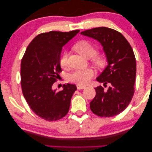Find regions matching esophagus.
Segmentation results:
<instances>
[{"mask_svg":"<svg viewBox=\"0 0 152 152\" xmlns=\"http://www.w3.org/2000/svg\"><path fill=\"white\" fill-rule=\"evenodd\" d=\"M77 89H79V90H80V89H84L86 88V86H83V85H77Z\"/></svg>","mask_w":152,"mask_h":152,"instance_id":"esophagus-1","label":"esophagus"}]
</instances>
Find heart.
Wrapping results in <instances>:
<instances>
[{
  "label": "heart",
  "instance_id": "heart-1",
  "mask_svg": "<svg viewBox=\"0 0 152 152\" xmlns=\"http://www.w3.org/2000/svg\"><path fill=\"white\" fill-rule=\"evenodd\" d=\"M73 48L79 54L82 55L85 58H91V61L93 65L96 67H103L106 64V59L102 55L95 54L96 48L91 42L88 41H80L74 45ZM68 54L67 52H64L61 54L59 59V64L61 68H66L68 65ZM93 70L88 68L85 70H77L71 72L68 77L69 82L79 85H85L88 84L91 79L93 77Z\"/></svg>",
  "mask_w": 152,
  "mask_h": 152
}]
</instances>
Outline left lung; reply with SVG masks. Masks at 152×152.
<instances>
[{"label": "left lung", "mask_w": 152, "mask_h": 152, "mask_svg": "<svg viewBox=\"0 0 152 152\" xmlns=\"http://www.w3.org/2000/svg\"><path fill=\"white\" fill-rule=\"evenodd\" d=\"M102 45L108 66L96 78L104 86L95 88L96 95L90 103L93 113L100 117L118 115L128 107L134 94L136 62L133 49L121 33L106 27L81 32Z\"/></svg>", "instance_id": "obj_1"}]
</instances>
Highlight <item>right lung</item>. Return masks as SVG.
Here are the masks:
<instances>
[{
	"mask_svg": "<svg viewBox=\"0 0 152 152\" xmlns=\"http://www.w3.org/2000/svg\"><path fill=\"white\" fill-rule=\"evenodd\" d=\"M80 30L50 31L37 35L27 48L20 64L22 92L32 111L48 121L64 117L77 87L64 84L57 92L52 86L61 71L59 64L62 47Z\"/></svg>",
	"mask_w": 152,
	"mask_h": 152,
	"instance_id": "add662e5",
	"label": "right lung"
}]
</instances>
